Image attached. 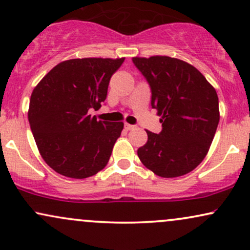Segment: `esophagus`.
<instances>
[{
    "mask_svg": "<svg viewBox=\"0 0 250 250\" xmlns=\"http://www.w3.org/2000/svg\"><path fill=\"white\" fill-rule=\"evenodd\" d=\"M125 128L127 129V130H131V129H134V128H135V125H129V123H125Z\"/></svg>",
    "mask_w": 250,
    "mask_h": 250,
    "instance_id": "1",
    "label": "esophagus"
}]
</instances>
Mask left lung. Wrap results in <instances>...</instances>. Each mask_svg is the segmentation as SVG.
Returning <instances> with one entry per match:
<instances>
[{"label": "left lung", "mask_w": 250, "mask_h": 250, "mask_svg": "<svg viewBox=\"0 0 250 250\" xmlns=\"http://www.w3.org/2000/svg\"><path fill=\"white\" fill-rule=\"evenodd\" d=\"M151 90V107L161 116L160 134L137 155L157 176L177 177L194 170L207 155L220 121L216 90L196 68L169 56L133 57Z\"/></svg>", "instance_id": "1"}]
</instances>
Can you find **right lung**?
Listing matches in <instances>:
<instances>
[{
	"instance_id": "right-lung-1",
	"label": "right lung",
	"mask_w": 250,
	"mask_h": 250,
	"mask_svg": "<svg viewBox=\"0 0 250 250\" xmlns=\"http://www.w3.org/2000/svg\"><path fill=\"white\" fill-rule=\"evenodd\" d=\"M122 59H73L51 69L34 88L28 120L40 154L56 173L93 176L105 167L123 122L89 115L107 97L110 77Z\"/></svg>"
}]
</instances>
